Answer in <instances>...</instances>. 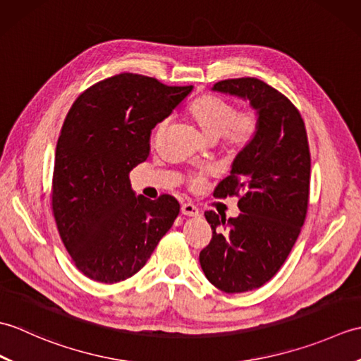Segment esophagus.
I'll use <instances>...</instances> for the list:
<instances>
[{"label":"esophagus","instance_id":"1","mask_svg":"<svg viewBox=\"0 0 361 361\" xmlns=\"http://www.w3.org/2000/svg\"><path fill=\"white\" fill-rule=\"evenodd\" d=\"M181 214H185V216H189V217H198L200 216V211H198L195 204L185 203L181 206Z\"/></svg>","mask_w":361,"mask_h":361}]
</instances>
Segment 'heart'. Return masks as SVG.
<instances>
[{"label":"heart","mask_w":361,"mask_h":361,"mask_svg":"<svg viewBox=\"0 0 361 361\" xmlns=\"http://www.w3.org/2000/svg\"><path fill=\"white\" fill-rule=\"evenodd\" d=\"M186 113L206 140L216 141L221 136L225 144L233 149L245 147L259 128V116L255 110L235 111L233 104L211 94L195 99L188 106ZM166 127L167 121H161L155 128V140L163 135ZM202 183L203 175H197L192 180V186L198 188Z\"/></svg>","instance_id":"1"}]
</instances>
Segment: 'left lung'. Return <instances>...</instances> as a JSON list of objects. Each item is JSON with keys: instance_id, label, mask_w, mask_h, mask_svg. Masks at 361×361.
<instances>
[{"instance_id": "1", "label": "left lung", "mask_w": 361, "mask_h": 361, "mask_svg": "<svg viewBox=\"0 0 361 361\" xmlns=\"http://www.w3.org/2000/svg\"><path fill=\"white\" fill-rule=\"evenodd\" d=\"M248 101L259 116L255 137L237 153L214 197L242 195L240 214L204 217L212 239L200 252L208 281L225 293L262 287L279 271L301 233L309 206L310 152L304 121L278 90L255 78L211 88Z\"/></svg>"}]
</instances>
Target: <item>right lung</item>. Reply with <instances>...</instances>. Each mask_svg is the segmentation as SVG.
<instances>
[{
    "mask_svg": "<svg viewBox=\"0 0 361 361\" xmlns=\"http://www.w3.org/2000/svg\"><path fill=\"white\" fill-rule=\"evenodd\" d=\"M124 73L78 97L60 132L52 212L79 270L114 283L137 273L180 214L172 195H136L128 173L147 159L150 135L192 91Z\"/></svg>",
    "mask_w": 361,
    "mask_h": 361,
    "instance_id": "add662e5",
    "label": "right lung"
}]
</instances>
